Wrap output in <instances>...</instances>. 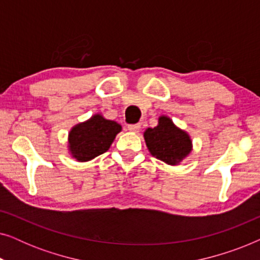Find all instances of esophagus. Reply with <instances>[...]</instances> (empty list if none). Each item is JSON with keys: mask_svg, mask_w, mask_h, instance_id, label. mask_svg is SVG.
<instances>
[{"mask_svg": "<svg viewBox=\"0 0 260 260\" xmlns=\"http://www.w3.org/2000/svg\"><path fill=\"white\" fill-rule=\"evenodd\" d=\"M141 129V124H131V125L127 126V130L131 131V133H138Z\"/></svg>", "mask_w": 260, "mask_h": 260, "instance_id": "obj_1", "label": "esophagus"}]
</instances>
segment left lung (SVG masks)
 <instances>
[{
    "mask_svg": "<svg viewBox=\"0 0 260 260\" xmlns=\"http://www.w3.org/2000/svg\"><path fill=\"white\" fill-rule=\"evenodd\" d=\"M143 136L149 152L169 166L180 165L193 150L189 134L176 126L166 115L159 116L157 125L148 127Z\"/></svg>",
    "mask_w": 260,
    "mask_h": 260,
    "instance_id": "1",
    "label": "left lung"
}]
</instances>
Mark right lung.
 <instances>
[{"instance_id": "1", "label": "right lung", "mask_w": 260, "mask_h": 260, "mask_svg": "<svg viewBox=\"0 0 260 260\" xmlns=\"http://www.w3.org/2000/svg\"><path fill=\"white\" fill-rule=\"evenodd\" d=\"M120 131V124L106 119L102 113H94L87 120L76 124L70 130L67 150L78 162L91 161L109 150Z\"/></svg>"}]
</instances>
